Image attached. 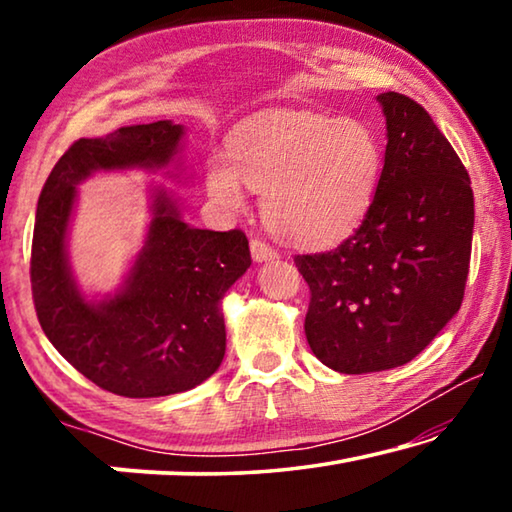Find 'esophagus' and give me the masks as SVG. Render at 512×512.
<instances>
[{
  "instance_id": "obj_1",
  "label": "esophagus",
  "mask_w": 512,
  "mask_h": 512,
  "mask_svg": "<svg viewBox=\"0 0 512 512\" xmlns=\"http://www.w3.org/2000/svg\"><path fill=\"white\" fill-rule=\"evenodd\" d=\"M250 253H253V259H255L257 264L273 262V259L280 257V253H277L275 248L268 246L266 241H262V239H253V241H250Z\"/></svg>"
}]
</instances>
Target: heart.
Segmentation results:
<instances>
[{
  "label": "heart",
  "mask_w": 512,
  "mask_h": 512,
  "mask_svg": "<svg viewBox=\"0 0 512 512\" xmlns=\"http://www.w3.org/2000/svg\"><path fill=\"white\" fill-rule=\"evenodd\" d=\"M381 169L384 149L366 121L264 112L232 133L228 158L207 160L205 187L223 212L241 214L246 185L264 194V219L277 237L300 248H329L366 219Z\"/></svg>",
  "instance_id": "heart-1"
}]
</instances>
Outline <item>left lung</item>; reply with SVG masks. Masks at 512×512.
Segmentation results:
<instances>
[{"label":"left lung","instance_id":"obj_1","mask_svg":"<svg viewBox=\"0 0 512 512\" xmlns=\"http://www.w3.org/2000/svg\"><path fill=\"white\" fill-rule=\"evenodd\" d=\"M377 101L388 144L366 219L336 250L296 257L311 291L309 348L343 375L418 357L461 309L472 255L461 158L420 103L397 92Z\"/></svg>","mask_w":512,"mask_h":512}]
</instances>
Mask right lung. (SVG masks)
Segmentation results:
<instances>
[{"instance_id": "add662e5", "label": "right lung", "mask_w": 512, "mask_h": 512, "mask_svg": "<svg viewBox=\"0 0 512 512\" xmlns=\"http://www.w3.org/2000/svg\"><path fill=\"white\" fill-rule=\"evenodd\" d=\"M185 126L153 121L83 137L42 187L31 248L36 314L51 345L103 391L164 397L192 391L225 354L221 300L248 271L241 230L189 225L167 189L151 187V223L115 293L85 296L72 273L67 235L79 187L101 171H160L176 162Z\"/></svg>"}]
</instances>
